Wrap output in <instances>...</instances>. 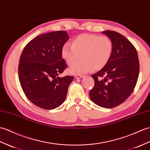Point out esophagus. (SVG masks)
<instances>
[{"mask_svg":"<svg viewBox=\"0 0 150 150\" xmlns=\"http://www.w3.org/2000/svg\"><path fill=\"white\" fill-rule=\"evenodd\" d=\"M83 76H84V75H76L75 76V77L76 78V79H81V78H82V77H83Z\"/></svg>","mask_w":150,"mask_h":150,"instance_id":"1","label":"esophagus"}]
</instances>
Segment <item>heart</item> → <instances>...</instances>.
<instances>
[{
    "mask_svg": "<svg viewBox=\"0 0 150 150\" xmlns=\"http://www.w3.org/2000/svg\"><path fill=\"white\" fill-rule=\"evenodd\" d=\"M112 52V42L109 37L95 34H82L75 37L71 45L66 44L62 49V57L69 66L81 56V60L69 69L71 74H80L102 69L109 62Z\"/></svg>",
    "mask_w": 150,
    "mask_h": 150,
    "instance_id": "b5f03b06",
    "label": "heart"
}]
</instances>
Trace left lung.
I'll return each instance as SVG.
<instances>
[{
	"instance_id": "1",
	"label": "left lung",
	"mask_w": 150,
	"mask_h": 150,
	"mask_svg": "<svg viewBox=\"0 0 150 150\" xmlns=\"http://www.w3.org/2000/svg\"><path fill=\"white\" fill-rule=\"evenodd\" d=\"M112 42V52L107 64L92 75L95 86L90 98L107 109L123 103L133 92L139 73L137 52L130 41L112 30L102 31Z\"/></svg>"
}]
</instances>
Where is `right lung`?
Instances as JSON below:
<instances>
[{
	"instance_id": "obj_1",
	"label": "right lung",
	"mask_w": 150,
	"mask_h": 150,
	"mask_svg": "<svg viewBox=\"0 0 150 150\" xmlns=\"http://www.w3.org/2000/svg\"><path fill=\"white\" fill-rule=\"evenodd\" d=\"M69 38L64 30L41 34L26 45L21 55V87L27 98L42 109H54L62 104L74 79L73 76H59L67 68L62 49Z\"/></svg>"
}]
</instances>
